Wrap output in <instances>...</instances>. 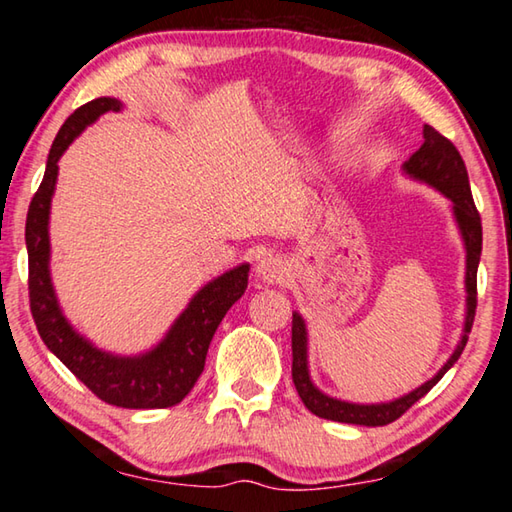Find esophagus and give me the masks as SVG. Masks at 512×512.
Masks as SVG:
<instances>
[{
	"instance_id": "1",
	"label": "esophagus",
	"mask_w": 512,
	"mask_h": 512,
	"mask_svg": "<svg viewBox=\"0 0 512 512\" xmlns=\"http://www.w3.org/2000/svg\"><path fill=\"white\" fill-rule=\"evenodd\" d=\"M255 273H257V277H262L264 282H280L282 277H284V273H287V268H284L280 257L266 255V257H262L257 262Z\"/></svg>"
}]
</instances>
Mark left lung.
Segmentation results:
<instances>
[{"mask_svg":"<svg viewBox=\"0 0 512 512\" xmlns=\"http://www.w3.org/2000/svg\"><path fill=\"white\" fill-rule=\"evenodd\" d=\"M424 142L418 151H415L409 162L404 164L406 173H411L413 178L424 180L431 187H436L438 192H443L449 201L454 203V214L458 221V228L463 232L465 250H467V275H465V287H467V316H465V332L463 339L458 343L456 352L449 357V361L438 372L436 377L429 379L427 384L415 388L413 393L400 397L395 402L386 404H350L334 400L318 391L311 384L309 370H307V332H305V320L298 314H293V327H291V350H293V384L300 395L302 404L307 409L318 415V418L334 420V422H348V424H366V427H384L391 424L397 418L411 409V406L422 400L433 386L443 379L445 372L454 366L465 350L467 334L472 332L474 314H476V268H479L481 259V244H483V230H481V214L476 210L470 178H467L465 162L458 153L456 146L447 140L445 135H440L436 128L424 126Z\"/></svg>","mask_w":512,"mask_h":512,"instance_id":"1","label":"left lung"}]
</instances>
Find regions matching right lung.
Returning a JSON list of instances; mask_svg holds the SVG:
<instances>
[{
	"mask_svg": "<svg viewBox=\"0 0 512 512\" xmlns=\"http://www.w3.org/2000/svg\"><path fill=\"white\" fill-rule=\"evenodd\" d=\"M117 99L101 97L76 108L51 144L45 178L33 194L27 214L29 302L40 339L79 377L101 402L121 409H167L185 400L205 368V357L216 327L248 287V264L216 277L196 293L173 323L158 348L142 357H112L74 332L60 314L49 280V203L54 194L58 160L85 126L108 110H119Z\"/></svg>",
	"mask_w": 512,
	"mask_h": 512,
	"instance_id": "right-lung-1",
	"label": "right lung"
}]
</instances>
